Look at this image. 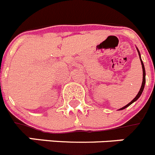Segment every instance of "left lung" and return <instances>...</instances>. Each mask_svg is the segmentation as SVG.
<instances>
[{
  "label": "left lung",
  "mask_w": 155,
  "mask_h": 155,
  "mask_svg": "<svg viewBox=\"0 0 155 155\" xmlns=\"http://www.w3.org/2000/svg\"><path fill=\"white\" fill-rule=\"evenodd\" d=\"M137 50L138 54H139L140 60V62H141V65H142V69H143V81H142L141 87H140V89L139 92H138V94H137V95H136V97H135V98H134V99H133L132 101H131V102H130V103H128V104H127V105H125V106H124V107H123V108H120V109H119V110H123V109H126V108H127V107H128L129 105H130L131 104H132V103H134V102H136L138 98H139L140 97V95H141L142 92H143V88H144L145 82H146V78H145V76H146V73H145V68H144V65H143V61H142V60H141V57H140V51H139V50H138L137 48Z\"/></svg>",
  "instance_id": "obj_1"
}]
</instances>
